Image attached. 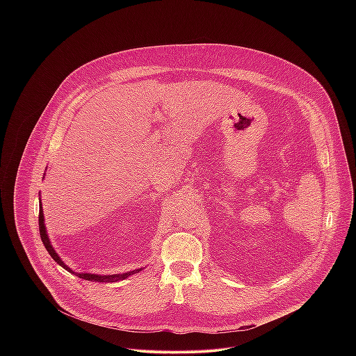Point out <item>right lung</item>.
<instances>
[{
    "label": "right lung",
    "mask_w": 356,
    "mask_h": 356,
    "mask_svg": "<svg viewBox=\"0 0 356 356\" xmlns=\"http://www.w3.org/2000/svg\"><path fill=\"white\" fill-rule=\"evenodd\" d=\"M40 203H41V199H40ZM40 234H41V240L47 248V251L49 252L53 260L57 261L58 266H61L64 270H67L68 273H72L74 275L82 278V280H86V281H93V282H118V281H122V280H126L129 278L130 275L141 271L143 268H137V270H133V271H127V273H122V274H111V275H102V274H92V273H76L74 271L72 268H70L63 260L61 257L58 256V254L54 251V248L51 247V240H49V236H48V232H47V227H45V219H44V211H42V203L40 205Z\"/></svg>",
    "instance_id": "add662e5"
}]
</instances>
